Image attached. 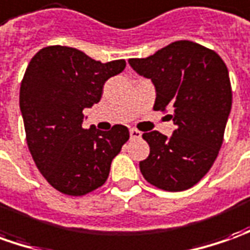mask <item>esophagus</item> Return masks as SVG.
<instances>
[{
	"mask_svg": "<svg viewBox=\"0 0 250 250\" xmlns=\"http://www.w3.org/2000/svg\"><path fill=\"white\" fill-rule=\"evenodd\" d=\"M141 131L138 130H135V128H130V138L131 139H137V138H141Z\"/></svg>",
	"mask_w": 250,
	"mask_h": 250,
	"instance_id": "34e87169",
	"label": "esophagus"
}]
</instances>
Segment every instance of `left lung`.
<instances>
[{
    "label": "left lung",
    "mask_w": 250,
    "mask_h": 250,
    "mask_svg": "<svg viewBox=\"0 0 250 250\" xmlns=\"http://www.w3.org/2000/svg\"><path fill=\"white\" fill-rule=\"evenodd\" d=\"M128 62L153 82L154 111H171L167 118L176 125L169 138L159 131L142 134L150 153L139 163L141 172L159 189H190L209 171L223 144L232 103L225 61L196 42L176 41Z\"/></svg>",
    "instance_id": "obj_1"
}]
</instances>
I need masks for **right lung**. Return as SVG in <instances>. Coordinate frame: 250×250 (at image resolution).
I'll use <instances>...</instances> for the list:
<instances>
[{"label": "right lung", "instance_id": "right-lung-1", "mask_svg": "<svg viewBox=\"0 0 250 250\" xmlns=\"http://www.w3.org/2000/svg\"><path fill=\"white\" fill-rule=\"evenodd\" d=\"M125 60H93L75 47L47 46L30 61L20 86L25 138L40 172L68 196H84L108 179L111 163L130 138L125 125L83 128V111L101 100L104 83Z\"/></svg>", "mask_w": 250, "mask_h": 250}]
</instances>
